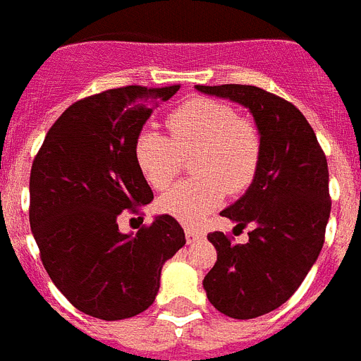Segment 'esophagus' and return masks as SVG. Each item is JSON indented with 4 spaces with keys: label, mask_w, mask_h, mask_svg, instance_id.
<instances>
[{
    "label": "esophagus",
    "mask_w": 361,
    "mask_h": 361,
    "mask_svg": "<svg viewBox=\"0 0 361 361\" xmlns=\"http://www.w3.org/2000/svg\"><path fill=\"white\" fill-rule=\"evenodd\" d=\"M185 237H187V243L200 241V239H204V231L195 230V228H185Z\"/></svg>",
    "instance_id": "1"
}]
</instances>
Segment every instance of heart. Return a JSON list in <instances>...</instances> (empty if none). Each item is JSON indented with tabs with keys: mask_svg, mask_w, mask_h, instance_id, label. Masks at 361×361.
<instances>
[{
	"mask_svg": "<svg viewBox=\"0 0 361 361\" xmlns=\"http://www.w3.org/2000/svg\"><path fill=\"white\" fill-rule=\"evenodd\" d=\"M171 137L142 130L133 142L135 163L148 185L163 190L190 159L192 180L181 181L161 196L163 213L183 224H200L224 196L241 195L254 183L263 155L262 131L250 118L237 116L219 99H187L166 116Z\"/></svg>",
	"mask_w": 361,
	"mask_h": 361,
	"instance_id": "1",
	"label": "heart"
}]
</instances>
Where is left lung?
<instances>
[{
  "label": "left lung",
  "instance_id": "8db88e82",
  "mask_svg": "<svg viewBox=\"0 0 361 361\" xmlns=\"http://www.w3.org/2000/svg\"><path fill=\"white\" fill-rule=\"evenodd\" d=\"M245 105L262 131L256 180L222 216L252 226L245 245L222 231L207 239L216 263L204 278L209 302L231 319H254L282 306L312 269L330 216L328 163L312 126L287 99L254 85H196Z\"/></svg>",
  "mask_w": 361,
  "mask_h": 361
}]
</instances>
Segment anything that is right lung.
Masks as SVG:
<instances>
[{
	"label": "right lung",
	"mask_w": 361,
	"mask_h": 361,
	"mask_svg": "<svg viewBox=\"0 0 361 361\" xmlns=\"http://www.w3.org/2000/svg\"><path fill=\"white\" fill-rule=\"evenodd\" d=\"M178 90L128 85L79 99L49 128L31 166L29 222L44 269L72 306L96 319L148 310L161 269L185 245L171 215L135 235L118 230L120 216L139 215L154 198L135 163V137Z\"/></svg>",
	"instance_id": "add662e5"
}]
</instances>
